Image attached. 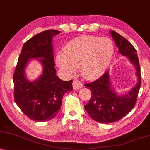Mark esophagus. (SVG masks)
<instances>
[{"label":"esophagus","mask_w":150,"mask_h":150,"mask_svg":"<svg viewBox=\"0 0 150 150\" xmlns=\"http://www.w3.org/2000/svg\"><path fill=\"white\" fill-rule=\"evenodd\" d=\"M72 86H73L74 89L75 90H79L81 89V88H83V84L81 83L79 80H77V79H75V80L73 81V84H72Z\"/></svg>","instance_id":"34e87169"}]
</instances>
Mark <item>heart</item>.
I'll list each match as a JSON object with an SVG mask.
<instances>
[{"label": "heart", "mask_w": 150, "mask_h": 150, "mask_svg": "<svg viewBox=\"0 0 150 150\" xmlns=\"http://www.w3.org/2000/svg\"><path fill=\"white\" fill-rule=\"evenodd\" d=\"M113 53V45L109 38L81 36L70 40L55 60L58 67L67 74H74L76 67L80 66L86 79H95L108 69Z\"/></svg>", "instance_id": "b5f03b06"}]
</instances>
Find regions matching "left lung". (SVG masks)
<instances>
[{"mask_svg":"<svg viewBox=\"0 0 150 150\" xmlns=\"http://www.w3.org/2000/svg\"><path fill=\"white\" fill-rule=\"evenodd\" d=\"M119 53L128 58L136 69L138 82L128 93L118 95L112 88L107 71L94 82L85 85L91 90L92 96L85 109L92 119L99 123H112L127 115L134 108L139 92L141 77L136 50L130 42L114 30L110 31Z\"/></svg>","mask_w":150,"mask_h":150,"instance_id":"obj_1","label":"left lung"}]
</instances>
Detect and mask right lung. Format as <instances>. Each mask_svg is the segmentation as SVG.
<instances>
[{
    "instance_id": "obj_1",
    "label": "right lung",
    "mask_w": 150,
    "mask_h": 150,
    "mask_svg": "<svg viewBox=\"0 0 150 150\" xmlns=\"http://www.w3.org/2000/svg\"><path fill=\"white\" fill-rule=\"evenodd\" d=\"M61 33L47 30L24 43L13 76L14 101L25 115L36 122L53 119L60 111L62 97L72 91L73 81H64L56 76L53 38ZM33 59L42 64L41 75L34 81L25 76V68Z\"/></svg>"
}]
</instances>
